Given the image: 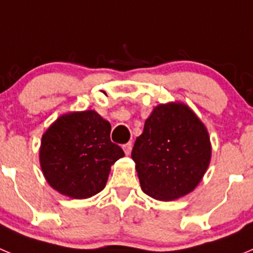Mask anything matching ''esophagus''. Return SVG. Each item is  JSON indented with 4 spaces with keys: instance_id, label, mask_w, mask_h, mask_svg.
I'll use <instances>...</instances> for the list:
<instances>
[{
    "instance_id": "34e87169",
    "label": "esophagus",
    "mask_w": 253,
    "mask_h": 253,
    "mask_svg": "<svg viewBox=\"0 0 253 253\" xmlns=\"http://www.w3.org/2000/svg\"><path fill=\"white\" fill-rule=\"evenodd\" d=\"M131 147H133V144H131L130 142L126 143V144H124V146H123V149H124L125 154H130V152H131Z\"/></svg>"
}]
</instances>
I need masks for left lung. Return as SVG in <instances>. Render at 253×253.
<instances>
[{"label":"left lung","instance_id":"8db88e82","mask_svg":"<svg viewBox=\"0 0 253 253\" xmlns=\"http://www.w3.org/2000/svg\"><path fill=\"white\" fill-rule=\"evenodd\" d=\"M210 157L205 125L181 102L154 107L131 151L142 190L162 202L191 193L207 172Z\"/></svg>","mask_w":253,"mask_h":253}]
</instances>
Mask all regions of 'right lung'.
<instances>
[{
	"label": "right lung",
	"instance_id": "1",
	"mask_svg": "<svg viewBox=\"0 0 253 253\" xmlns=\"http://www.w3.org/2000/svg\"><path fill=\"white\" fill-rule=\"evenodd\" d=\"M110 131V123L93 110L59 116L42 137L40 166L48 184L72 199L100 193L111 165L124 156Z\"/></svg>",
	"mask_w": 253,
	"mask_h": 253
}]
</instances>
